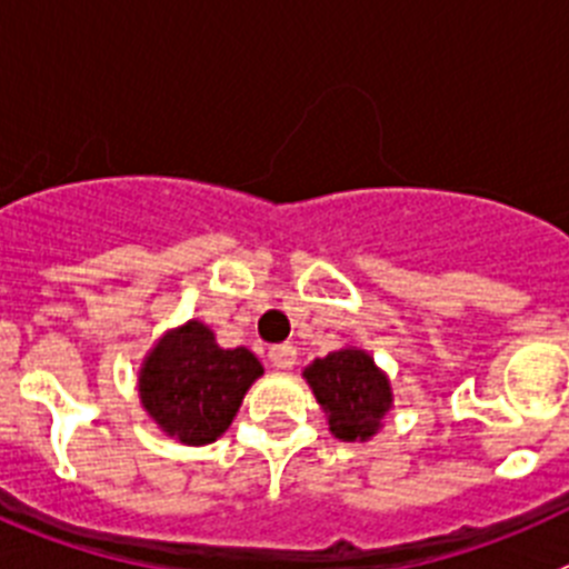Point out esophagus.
I'll return each instance as SVG.
<instances>
[{"instance_id": "34e87169", "label": "esophagus", "mask_w": 569, "mask_h": 569, "mask_svg": "<svg viewBox=\"0 0 569 569\" xmlns=\"http://www.w3.org/2000/svg\"><path fill=\"white\" fill-rule=\"evenodd\" d=\"M268 359H270V365L276 367V370H290V367L296 365V347L293 345L270 347Z\"/></svg>"}]
</instances>
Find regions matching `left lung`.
<instances>
[{
    "mask_svg": "<svg viewBox=\"0 0 569 569\" xmlns=\"http://www.w3.org/2000/svg\"><path fill=\"white\" fill-rule=\"evenodd\" d=\"M328 416L330 433L341 441H370L393 410L390 379L361 347H339L301 370Z\"/></svg>",
    "mask_w": 569,
    "mask_h": 569,
    "instance_id": "1",
    "label": "left lung"
}]
</instances>
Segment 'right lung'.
I'll return each instance as SVG.
<instances>
[{"mask_svg": "<svg viewBox=\"0 0 569 569\" xmlns=\"http://www.w3.org/2000/svg\"><path fill=\"white\" fill-rule=\"evenodd\" d=\"M261 361L248 347H219L213 330L190 319L156 341L139 367L144 413L179 445L202 447L233 425Z\"/></svg>", "mask_w": 569, "mask_h": 569, "instance_id": "1", "label": "right lung"}]
</instances>
